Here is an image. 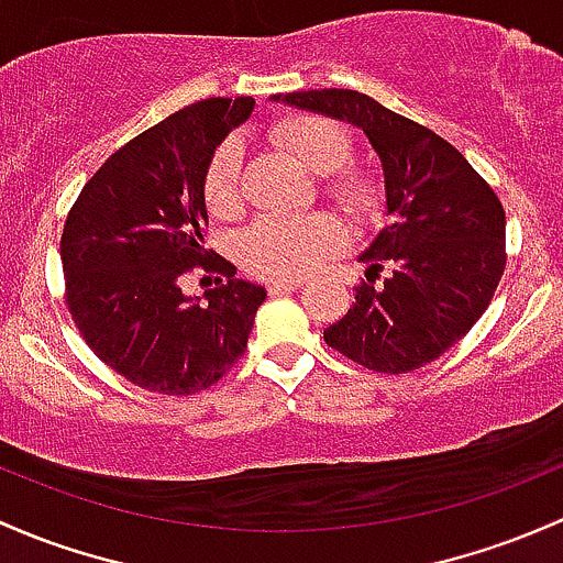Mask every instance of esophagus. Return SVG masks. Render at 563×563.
Here are the masks:
<instances>
[{
	"label": "esophagus",
	"mask_w": 563,
	"mask_h": 563,
	"mask_svg": "<svg viewBox=\"0 0 563 563\" xmlns=\"http://www.w3.org/2000/svg\"><path fill=\"white\" fill-rule=\"evenodd\" d=\"M299 286H301V283H297V280H275V283H269V286H266V291H269V297H280V294L297 291Z\"/></svg>",
	"instance_id": "34e87169"
}]
</instances>
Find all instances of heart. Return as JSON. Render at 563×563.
I'll list each match as a JSON object with an SVG mask.
<instances>
[{
    "instance_id": "b5f03b06",
    "label": "heart",
    "mask_w": 563,
    "mask_h": 563,
    "mask_svg": "<svg viewBox=\"0 0 563 563\" xmlns=\"http://www.w3.org/2000/svg\"><path fill=\"white\" fill-rule=\"evenodd\" d=\"M272 142L297 158L312 175H321L323 191L356 221H372L383 207V188L364 167L347 164L353 137L345 123L316 112L286 115L272 126ZM205 199L212 216L234 218L245 207L240 147H218L205 175ZM345 245V227L329 212L262 218L240 236V262L264 280H299L323 258Z\"/></svg>"
}]
</instances>
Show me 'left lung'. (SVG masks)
<instances>
[{
	"mask_svg": "<svg viewBox=\"0 0 563 563\" xmlns=\"http://www.w3.org/2000/svg\"><path fill=\"white\" fill-rule=\"evenodd\" d=\"M275 99L364 129L386 175L390 223L361 253L366 283L356 305L323 340L386 375L431 364L481 321L505 275L499 197L451 142L366 93L323 88Z\"/></svg>",
	"mask_w": 563,
	"mask_h": 563,
	"instance_id": "left-lung-1",
	"label": "left lung"
}]
</instances>
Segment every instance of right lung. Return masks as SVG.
I'll return each instance as SVG.
<instances>
[{
	"label": "right lung",
	"instance_id": "right-lung-1",
	"mask_svg": "<svg viewBox=\"0 0 563 563\" xmlns=\"http://www.w3.org/2000/svg\"><path fill=\"white\" fill-rule=\"evenodd\" d=\"M251 112V97L173 112L112 153L64 223V299L75 327L110 369L153 394L188 396L221 380L266 299L205 247L207 167ZM194 265L228 277L207 302L179 291Z\"/></svg>",
	"mask_w": 563,
	"mask_h": 563
}]
</instances>
